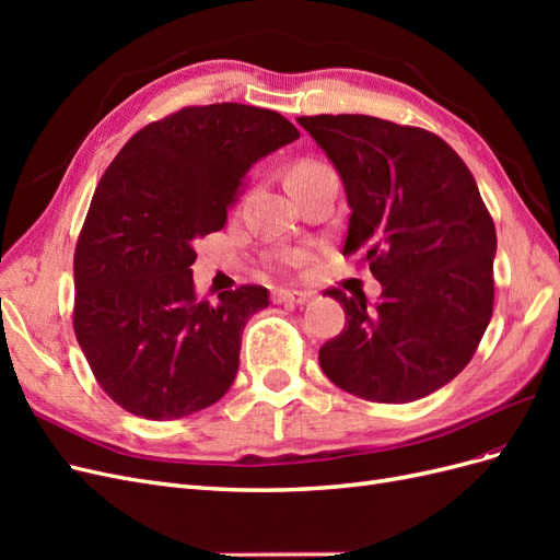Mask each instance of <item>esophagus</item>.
Here are the masks:
<instances>
[{"mask_svg":"<svg viewBox=\"0 0 560 560\" xmlns=\"http://www.w3.org/2000/svg\"><path fill=\"white\" fill-rule=\"evenodd\" d=\"M311 299L306 292H292V290H278L273 292L276 303H284V306H303Z\"/></svg>","mask_w":560,"mask_h":560,"instance_id":"obj_1","label":"esophagus"}]
</instances>
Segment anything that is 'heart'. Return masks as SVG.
<instances>
[{
  "mask_svg": "<svg viewBox=\"0 0 560 560\" xmlns=\"http://www.w3.org/2000/svg\"><path fill=\"white\" fill-rule=\"evenodd\" d=\"M313 167H319V163H301L294 167V173H301V171H313Z\"/></svg>",
  "mask_w": 560,
  "mask_h": 560,
  "instance_id": "obj_1",
  "label": "heart"
}]
</instances>
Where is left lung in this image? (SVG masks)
<instances>
[{"instance_id": "1", "label": "left lung", "mask_w": 560, "mask_h": 560, "mask_svg": "<svg viewBox=\"0 0 560 560\" xmlns=\"http://www.w3.org/2000/svg\"><path fill=\"white\" fill-rule=\"evenodd\" d=\"M343 182V254L383 292L343 303L346 329L319 348L325 376L366 401L436 393L469 364L493 315L495 224L463 159L436 135L362 114L301 116Z\"/></svg>"}]
</instances>
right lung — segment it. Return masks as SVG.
I'll return each instance as SVG.
<instances>
[{
	"label": "right lung",
	"mask_w": 560,
	"mask_h": 560,
	"mask_svg": "<svg viewBox=\"0 0 560 560\" xmlns=\"http://www.w3.org/2000/svg\"><path fill=\"white\" fill-rule=\"evenodd\" d=\"M294 140L278 112L186 107L135 132L100 179L74 252V334L128 413L175 420L229 393L247 319L270 301L254 284L198 299L194 243L224 229L249 167Z\"/></svg>",
	"instance_id": "right-lung-1"
}]
</instances>
